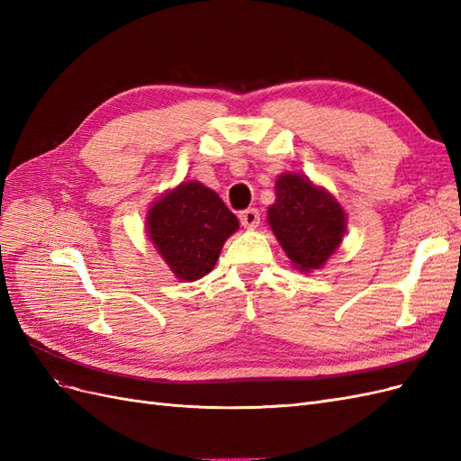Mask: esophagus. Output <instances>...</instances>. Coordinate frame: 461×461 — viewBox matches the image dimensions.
<instances>
[{
	"mask_svg": "<svg viewBox=\"0 0 461 461\" xmlns=\"http://www.w3.org/2000/svg\"><path fill=\"white\" fill-rule=\"evenodd\" d=\"M239 217H240L242 227H246V229H256L259 225V212L256 207L244 209V212H240Z\"/></svg>",
	"mask_w": 461,
	"mask_h": 461,
	"instance_id": "34e87169",
	"label": "esophagus"
}]
</instances>
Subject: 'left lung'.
<instances>
[{"mask_svg":"<svg viewBox=\"0 0 461 461\" xmlns=\"http://www.w3.org/2000/svg\"><path fill=\"white\" fill-rule=\"evenodd\" d=\"M276 200L267 221L298 271L321 269L337 252L346 232V213L337 198L308 176L283 173L275 183Z\"/></svg>","mask_w":461,"mask_h":461,"instance_id":"left-lung-1","label":"left lung"}]
</instances>
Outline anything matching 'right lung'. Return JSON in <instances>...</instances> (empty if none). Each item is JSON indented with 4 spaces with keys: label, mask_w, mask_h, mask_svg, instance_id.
Here are the masks:
<instances>
[{
    "label": "right lung",
    "mask_w": 461,
    "mask_h": 461,
    "mask_svg": "<svg viewBox=\"0 0 461 461\" xmlns=\"http://www.w3.org/2000/svg\"><path fill=\"white\" fill-rule=\"evenodd\" d=\"M146 230L178 281H198L215 267L239 219L219 194L198 180L178 185L151 203Z\"/></svg>",
    "instance_id": "obj_1"
}]
</instances>
